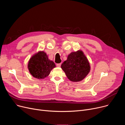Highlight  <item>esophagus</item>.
Here are the masks:
<instances>
[{"instance_id":"obj_1","label":"esophagus","mask_w":125,"mask_h":125,"mask_svg":"<svg viewBox=\"0 0 125 125\" xmlns=\"http://www.w3.org/2000/svg\"><path fill=\"white\" fill-rule=\"evenodd\" d=\"M61 63H58V64H56V66L57 67H60L61 66Z\"/></svg>"}]
</instances>
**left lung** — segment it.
Wrapping results in <instances>:
<instances>
[{"label": "left lung", "instance_id": "1", "mask_svg": "<svg viewBox=\"0 0 125 125\" xmlns=\"http://www.w3.org/2000/svg\"><path fill=\"white\" fill-rule=\"evenodd\" d=\"M61 68L67 78L75 82L83 80L91 70L90 63L81 50L71 52L67 60L62 64Z\"/></svg>", "mask_w": 125, "mask_h": 125}]
</instances>
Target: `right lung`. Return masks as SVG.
<instances>
[{
  "mask_svg": "<svg viewBox=\"0 0 125 125\" xmlns=\"http://www.w3.org/2000/svg\"><path fill=\"white\" fill-rule=\"evenodd\" d=\"M28 67L30 73L33 77L43 79L49 75L53 68L55 67V65L48 58L44 52L40 51L30 58Z\"/></svg>",
  "mask_w": 125,
  "mask_h": 125,
  "instance_id": "1",
  "label": "right lung"
}]
</instances>
